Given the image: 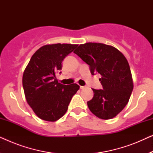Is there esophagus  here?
I'll return each mask as SVG.
<instances>
[{"mask_svg":"<svg viewBox=\"0 0 153 153\" xmlns=\"http://www.w3.org/2000/svg\"><path fill=\"white\" fill-rule=\"evenodd\" d=\"M85 88H86V86H80V88L81 89H85Z\"/></svg>","mask_w":153,"mask_h":153,"instance_id":"34e87169","label":"esophagus"}]
</instances>
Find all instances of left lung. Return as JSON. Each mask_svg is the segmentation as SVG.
<instances>
[{"label": "left lung", "instance_id": "8db88e82", "mask_svg": "<svg viewBox=\"0 0 153 153\" xmlns=\"http://www.w3.org/2000/svg\"><path fill=\"white\" fill-rule=\"evenodd\" d=\"M90 66L91 73L98 72L103 89L92 88L93 99L87 102L97 118L108 120L116 117L128 103L133 91V80L125 56L111 45L88 42L74 51Z\"/></svg>", "mask_w": 153, "mask_h": 153}]
</instances>
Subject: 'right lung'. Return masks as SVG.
Segmentation results:
<instances>
[{
    "label": "right lung",
    "instance_id": "add662e5",
    "mask_svg": "<svg viewBox=\"0 0 153 153\" xmlns=\"http://www.w3.org/2000/svg\"><path fill=\"white\" fill-rule=\"evenodd\" d=\"M77 45L52 44L37 49L23 74L27 103L42 120L55 122L65 114L73 95L79 89L76 83L63 85L56 74L62 70V61Z\"/></svg>",
    "mask_w": 153,
    "mask_h": 153
}]
</instances>
